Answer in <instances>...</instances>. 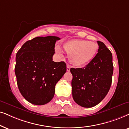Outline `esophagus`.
Here are the masks:
<instances>
[{
  "label": "esophagus",
  "mask_w": 129,
  "mask_h": 129,
  "mask_svg": "<svg viewBox=\"0 0 129 129\" xmlns=\"http://www.w3.org/2000/svg\"><path fill=\"white\" fill-rule=\"evenodd\" d=\"M70 68H71L70 66H69V65H67V71H70Z\"/></svg>",
  "instance_id": "esophagus-1"
}]
</instances>
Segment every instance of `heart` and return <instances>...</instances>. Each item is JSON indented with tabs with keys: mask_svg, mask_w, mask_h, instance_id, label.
Returning <instances> with one entry per match:
<instances>
[{
	"mask_svg": "<svg viewBox=\"0 0 129 129\" xmlns=\"http://www.w3.org/2000/svg\"><path fill=\"white\" fill-rule=\"evenodd\" d=\"M63 48L69 55L70 62L74 66L84 67L91 62L97 54L99 45L97 43L84 39H74L67 42ZM56 52L61 54L59 46L55 48Z\"/></svg>",
	"mask_w": 129,
	"mask_h": 129,
	"instance_id": "b5f03b06",
	"label": "heart"
}]
</instances>
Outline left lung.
I'll return each mask as SVG.
<instances>
[{
    "mask_svg": "<svg viewBox=\"0 0 129 129\" xmlns=\"http://www.w3.org/2000/svg\"><path fill=\"white\" fill-rule=\"evenodd\" d=\"M97 43L98 53L91 62L84 68L70 69L73 99L83 107H94L102 102L112 82V54L103 42Z\"/></svg>",
    "mask_w": 129,
    "mask_h": 129,
    "instance_id": "1",
    "label": "left lung"
}]
</instances>
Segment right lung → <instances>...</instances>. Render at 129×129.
I'll return each instance as SVG.
<instances>
[{
	"instance_id": "1",
	"label": "right lung",
	"mask_w": 129,
	"mask_h": 129,
	"mask_svg": "<svg viewBox=\"0 0 129 129\" xmlns=\"http://www.w3.org/2000/svg\"><path fill=\"white\" fill-rule=\"evenodd\" d=\"M60 38L48 36L27 41L18 51L15 72L18 88L27 102L35 105L49 103L55 87L67 71L63 61H52L55 44Z\"/></svg>"
}]
</instances>
